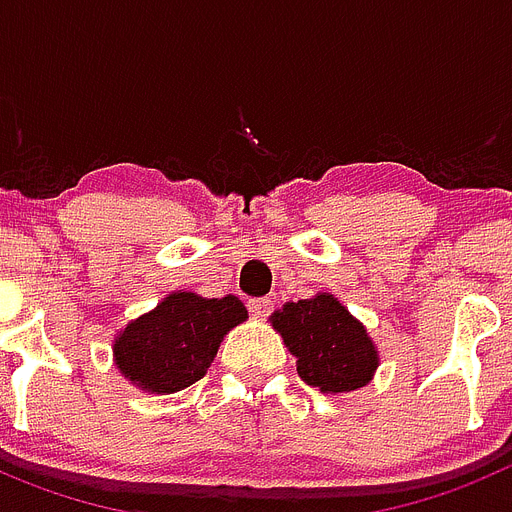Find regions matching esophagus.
<instances>
[{
    "mask_svg": "<svg viewBox=\"0 0 512 512\" xmlns=\"http://www.w3.org/2000/svg\"><path fill=\"white\" fill-rule=\"evenodd\" d=\"M250 311H252V317L255 319H265L273 311V301L270 299H250Z\"/></svg>",
    "mask_w": 512,
    "mask_h": 512,
    "instance_id": "obj_1",
    "label": "esophagus"
}]
</instances>
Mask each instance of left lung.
I'll return each mask as SVG.
<instances>
[{
    "mask_svg": "<svg viewBox=\"0 0 512 512\" xmlns=\"http://www.w3.org/2000/svg\"><path fill=\"white\" fill-rule=\"evenodd\" d=\"M273 330L296 358V371L324 394H348L373 379L379 348L361 319H355L332 293L286 301L270 317Z\"/></svg>",
    "mask_w": 512,
    "mask_h": 512,
    "instance_id": "obj_1",
    "label": "left lung"
}]
</instances>
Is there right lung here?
I'll list each match as a JSON object with an SVG mask.
<instances>
[{"mask_svg": "<svg viewBox=\"0 0 512 512\" xmlns=\"http://www.w3.org/2000/svg\"><path fill=\"white\" fill-rule=\"evenodd\" d=\"M242 322L247 309L237 296L172 291L115 335L113 361L136 389L175 394L206 376L224 337Z\"/></svg>", "mask_w": 512, "mask_h": 512, "instance_id": "1", "label": "right lung"}]
</instances>
